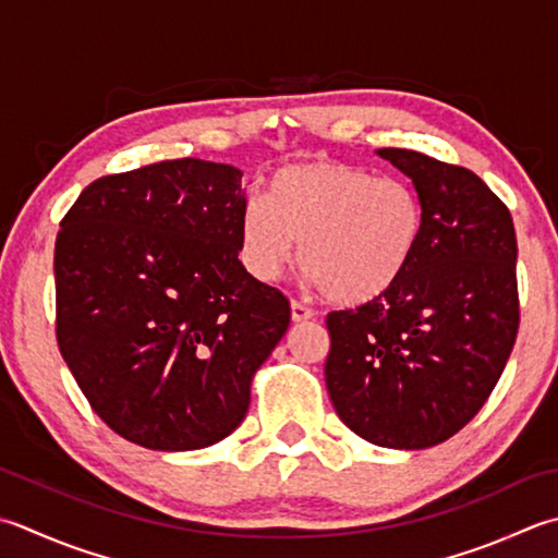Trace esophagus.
I'll return each mask as SVG.
<instances>
[{
    "instance_id": "obj_1",
    "label": "esophagus",
    "mask_w": 558,
    "mask_h": 558,
    "mask_svg": "<svg viewBox=\"0 0 558 558\" xmlns=\"http://www.w3.org/2000/svg\"><path fill=\"white\" fill-rule=\"evenodd\" d=\"M290 316H292L294 324H302V322L314 319V312H312L310 307H304L302 302H294V300H292V304H290Z\"/></svg>"
}]
</instances>
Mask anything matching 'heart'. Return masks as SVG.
I'll list each match as a JSON object with an SVG mask.
<instances>
[{
  "instance_id": "obj_1",
  "label": "heart",
  "mask_w": 558,
  "mask_h": 558,
  "mask_svg": "<svg viewBox=\"0 0 558 558\" xmlns=\"http://www.w3.org/2000/svg\"><path fill=\"white\" fill-rule=\"evenodd\" d=\"M425 210L407 181L343 161L292 163L272 173L266 201L239 217V256L272 282L300 256L310 286L338 304H367L407 276Z\"/></svg>"
}]
</instances>
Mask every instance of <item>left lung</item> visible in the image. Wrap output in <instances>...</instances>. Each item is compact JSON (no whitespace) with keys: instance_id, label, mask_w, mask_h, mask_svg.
I'll use <instances>...</instances> for the list:
<instances>
[{"instance_id":"1","label":"left lung","mask_w":558,"mask_h":558,"mask_svg":"<svg viewBox=\"0 0 558 558\" xmlns=\"http://www.w3.org/2000/svg\"><path fill=\"white\" fill-rule=\"evenodd\" d=\"M407 173L425 229L395 288L331 312L324 377L333 409L360 438L423 450L484 407L515 345L518 239L508 207L462 167L413 149H377Z\"/></svg>"}]
</instances>
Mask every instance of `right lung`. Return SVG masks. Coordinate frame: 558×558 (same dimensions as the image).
Returning a JSON list of instances; mask_svg holds the SVG:
<instances>
[{
    "label": "right lung",
    "instance_id": "obj_1",
    "mask_svg": "<svg viewBox=\"0 0 558 558\" xmlns=\"http://www.w3.org/2000/svg\"><path fill=\"white\" fill-rule=\"evenodd\" d=\"M244 173L177 159L86 185L54 242L58 345L101 421L189 452L242 425L290 302L239 260Z\"/></svg>",
    "mask_w": 558,
    "mask_h": 558
}]
</instances>
